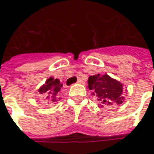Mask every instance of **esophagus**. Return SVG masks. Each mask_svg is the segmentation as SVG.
<instances>
[{
    "label": "esophagus",
    "instance_id": "1",
    "mask_svg": "<svg viewBox=\"0 0 154 154\" xmlns=\"http://www.w3.org/2000/svg\"><path fill=\"white\" fill-rule=\"evenodd\" d=\"M84 81H83V80L82 79H79L78 80V81H77V83H79V84H81V83H83Z\"/></svg>",
    "mask_w": 154,
    "mask_h": 154
}]
</instances>
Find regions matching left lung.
<instances>
[{"instance_id":"8db88e82","label":"left lung","mask_w":154,"mask_h":154,"mask_svg":"<svg viewBox=\"0 0 154 154\" xmlns=\"http://www.w3.org/2000/svg\"><path fill=\"white\" fill-rule=\"evenodd\" d=\"M88 87L94 92L93 95L97 97L98 106L101 108L121 104L123 101V86L119 81L110 78L108 74L90 76L88 78Z\"/></svg>"}]
</instances>
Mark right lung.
Returning a JSON list of instances; mask_svg holds the SVG:
<instances>
[{"label": "right lung", "instance_id": "add662e5", "mask_svg": "<svg viewBox=\"0 0 154 154\" xmlns=\"http://www.w3.org/2000/svg\"><path fill=\"white\" fill-rule=\"evenodd\" d=\"M62 87V85L58 79H53L51 77L46 80L44 86L40 87L38 92L40 94H43L47 100L56 102L58 92L61 91Z\"/></svg>", "mask_w": 154, "mask_h": 154}]
</instances>
